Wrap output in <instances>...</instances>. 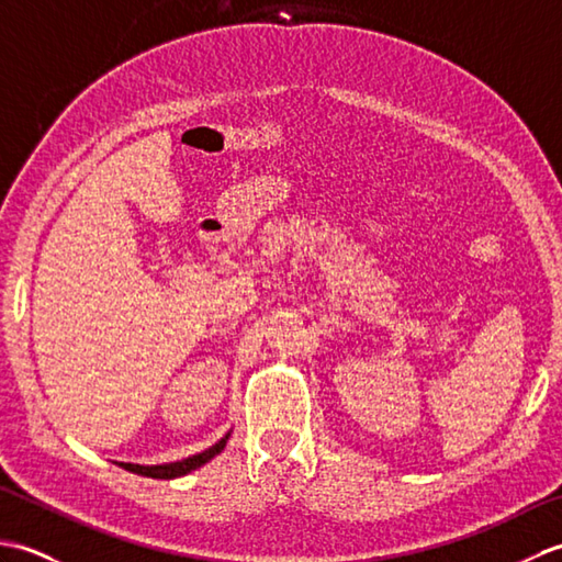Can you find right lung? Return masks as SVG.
Wrapping results in <instances>:
<instances>
[{
	"mask_svg": "<svg viewBox=\"0 0 562 562\" xmlns=\"http://www.w3.org/2000/svg\"><path fill=\"white\" fill-rule=\"evenodd\" d=\"M232 432H226L217 445H212L210 449L195 453V457H188L183 461H173V463H159V465H139V463H125V461H115L121 469L130 471V473H137V475H147V479H161V481H171V479H181V475L190 473L200 469V465H205L207 461H212L217 453L226 447V439H229Z\"/></svg>",
	"mask_w": 562,
	"mask_h": 562,
	"instance_id": "right-lung-1",
	"label": "right lung"
}]
</instances>
